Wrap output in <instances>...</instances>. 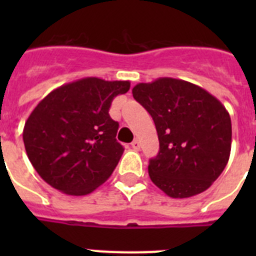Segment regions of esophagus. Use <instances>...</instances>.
I'll use <instances>...</instances> for the list:
<instances>
[{
  "label": "esophagus",
  "instance_id": "34e87169",
  "mask_svg": "<svg viewBox=\"0 0 256 256\" xmlns=\"http://www.w3.org/2000/svg\"><path fill=\"white\" fill-rule=\"evenodd\" d=\"M132 148L133 150H140V148H141V142H140L138 140H134V141L132 142Z\"/></svg>",
  "mask_w": 256,
  "mask_h": 256
}]
</instances>
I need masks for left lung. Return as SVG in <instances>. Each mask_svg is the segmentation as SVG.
I'll return each instance as SVG.
<instances>
[{"label": "left lung", "instance_id": "left-lung-1", "mask_svg": "<svg viewBox=\"0 0 256 256\" xmlns=\"http://www.w3.org/2000/svg\"><path fill=\"white\" fill-rule=\"evenodd\" d=\"M133 97L152 116L160 150L148 162L154 184L173 198L209 188L224 170L232 124L218 98L196 84L174 78L138 83Z\"/></svg>", "mask_w": 256, "mask_h": 256}]
</instances>
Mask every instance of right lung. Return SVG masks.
Segmentation results:
<instances>
[{
  "mask_svg": "<svg viewBox=\"0 0 256 256\" xmlns=\"http://www.w3.org/2000/svg\"><path fill=\"white\" fill-rule=\"evenodd\" d=\"M128 80L83 78L50 92L22 130L26 155L40 178L66 195L83 196L101 186L123 155L119 123L108 110L128 92Z\"/></svg>",
  "mask_w": 256,
  "mask_h": 256,
  "instance_id": "add662e5",
  "label": "right lung"
}]
</instances>
